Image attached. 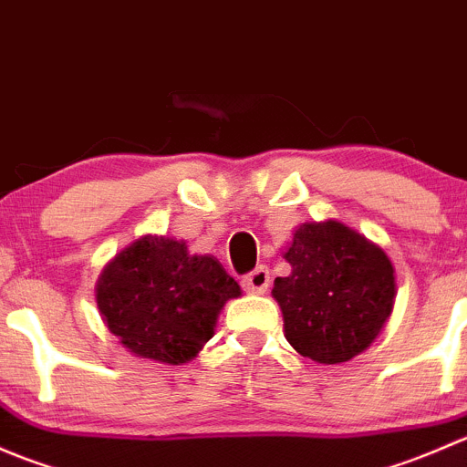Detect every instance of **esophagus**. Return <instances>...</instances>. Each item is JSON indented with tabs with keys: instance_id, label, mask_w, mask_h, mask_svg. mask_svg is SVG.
I'll return each instance as SVG.
<instances>
[{
	"instance_id": "1",
	"label": "esophagus",
	"mask_w": 467,
	"mask_h": 467,
	"mask_svg": "<svg viewBox=\"0 0 467 467\" xmlns=\"http://www.w3.org/2000/svg\"><path fill=\"white\" fill-rule=\"evenodd\" d=\"M268 282H271V273H268V268L257 266L255 271H251L246 277H244V289H246L248 294H264V291L268 289Z\"/></svg>"
}]
</instances>
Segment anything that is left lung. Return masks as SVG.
<instances>
[{
  "instance_id": "left-lung-1",
  "label": "left lung",
  "mask_w": 467,
  "mask_h": 467,
  "mask_svg": "<svg viewBox=\"0 0 467 467\" xmlns=\"http://www.w3.org/2000/svg\"><path fill=\"white\" fill-rule=\"evenodd\" d=\"M275 277L273 298L285 318V337L303 357L341 364L364 352L393 312L395 268L364 234L338 221L303 223Z\"/></svg>"
}]
</instances>
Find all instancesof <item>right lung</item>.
I'll return each instance as SVG.
<instances>
[{"label":"right lung","mask_w":467,"mask_h":467,"mask_svg":"<svg viewBox=\"0 0 467 467\" xmlns=\"http://www.w3.org/2000/svg\"><path fill=\"white\" fill-rule=\"evenodd\" d=\"M237 296L216 257L190 255L185 242L153 234L124 248L97 282V307L121 346L169 366L199 355L225 300Z\"/></svg>","instance_id":"add662e5"}]
</instances>
